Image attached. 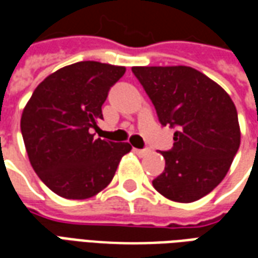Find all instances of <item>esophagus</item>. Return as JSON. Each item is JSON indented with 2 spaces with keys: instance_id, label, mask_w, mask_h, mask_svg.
<instances>
[{
  "instance_id": "obj_1",
  "label": "esophagus",
  "mask_w": 258,
  "mask_h": 258,
  "mask_svg": "<svg viewBox=\"0 0 258 258\" xmlns=\"http://www.w3.org/2000/svg\"><path fill=\"white\" fill-rule=\"evenodd\" d=\"M134 152L138 156H146L151 151H149V149H134Z\"/></svg>"
}]
</instances>
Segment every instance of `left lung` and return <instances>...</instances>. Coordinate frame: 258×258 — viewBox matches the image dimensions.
<instances>
[{"mask_svg": "<svg viewBox=\"0 0 258 258\" xmlns=\"http://www.w3.org/2000/svg\"><path fill=\"white\" fill-rule=\"evenodd\" d=\"M163 125L177 127L166 167L153 179L164 198L190 203L221 182L240 145L238 112L216 81L189 66H134Z\"/></svg>", "mask_w": 258, "mask_h": 258, "instance_id": "left-lung-1", "label": "left lung"}]
</instances>
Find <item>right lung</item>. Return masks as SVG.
I'll return each instance as SVG.
<instances>
[{
    "mask_svg": "<svg viewBox=\"0 0 258 258\" xmlns=\"http://www.w3.org/2000/svg\"><path fill=\"white\" fill-rule=\"evenodd\" d=\"M124 66L84 60L49 74L26 103L20 130L31 167L49 189L64 199H88L105 189L127 142L94 138L102 105Z\"/></svg>",
    "mask_w": 258,
    "mask_h": 258,
    "instance_id": "obj_1",
    "label": "right lung"
}]
</instances>
